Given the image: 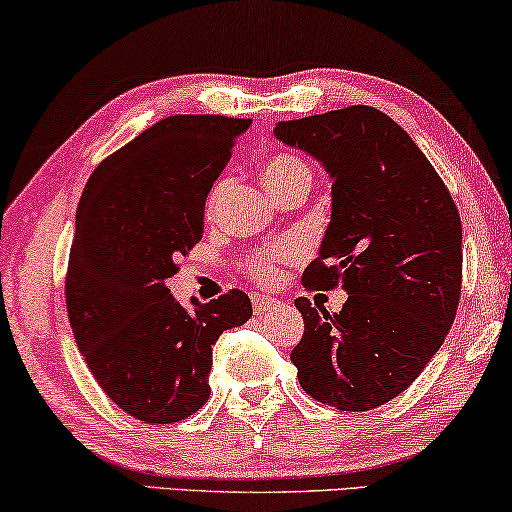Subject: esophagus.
<instances>
[{"label":"esophagus","mask_w":512,"mask_h":512,"mask_svg":"<svg viewBox=\"0 0 512 512\" xmlns=\"http://www.w3.org/2000/svg\"><path fill=\"white\" fill-rule=\"evenodd\" d=\"M277 303H279V300L272 298V296H261V293H251V307H254L256 314H263V312L272 310V307H275Z\"/></svg>","instance_id":"esophagus-1"}]
</instances>
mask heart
<instances>
[{
	"label": "heart",
	"instance_id": "1",
	"mask_svg": "<svg viewBox=\"0 0 512 512\" xmlns=\"http://www.w3.org/2000/svg\"><path fill=\"white\" fill-rule=\"evenodd\" d=\"M261 177L265 181V186L270 188V193L277 198V195L286 193L289 188H293L296 184H303V181H312V172H310V167H307L305 160L298 158L296 153L272 151L261 160ZM226 186H228V179L219 177L212 184V188H209L207 200H205L207 216H212L216 212V207H219L223 193H226ZM289 256H291L289 247H284V244H270V247L256 251V254L249 258V263H247L249 275L258 279V282H265V284L275 282V279H277V265L286 261Z\"/></svg>",
	"mask_w": 512,
	"mask_h": 512
}]
</instances>
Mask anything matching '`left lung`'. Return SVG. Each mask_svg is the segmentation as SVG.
Instances as JSON below:
<instances>
[{
  "mask_svg": "<svg viewBox=\"0 0 512 512\" xmlns=\"http://www.w3.org/2000/svg\"><path fill=\"white\" fill-rule=\"evenodd\" d=\"M284 144L331 174L333 212L303 286L342 289L328 314L298 298L305 333L291 352L314 401L363 412L417 380L443 345L461 298V219L450 191L401 125L375 107L284 121Z\"/></svg>",
  "mask_w": 512,
  "mask_h": 512,
  "instance_id": "8db88e82",
  "label": "left lung"
}]
</instances>
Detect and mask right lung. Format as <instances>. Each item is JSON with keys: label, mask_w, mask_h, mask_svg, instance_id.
I'll list each match as a JSON object with an SVG mask.
<instances>
[{"label": "right lung", "mask_w": 512, "mask_h": 512, "mask_svg": "<svg viewBox=\"0 0 512 512\" xmlns=\"http://www.w3.org/2000/svg\"><path fill=\"white\" fill-rule=\"evenodd\" d=\"M249 123L163 118L104 158L83 188L65 277L69 326L104 394L144 424L198 412L214 342L251 317L240 289L193 300L188 312L165 284L202 240L209 188Z\"/></svg>", "instance_id": "obj_1"}]
</instances>
